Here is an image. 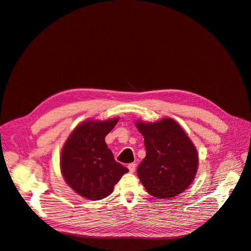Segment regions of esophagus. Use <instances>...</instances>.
I'll list each match as a JSON object with an SVG mask.
<instances>
[{"mask_svg": "<svg viewBox=\"0 0 251 251\" xmlns=\"http://www.w3.org/2000/svg\"><path fill=\"white\" fill-rule=\"evenodd\" d=\"M127 168H128V171L131 172V173H133V172H135V170H136V164H135V163L128 164V165H127Z\"/></svg>", "mask_w": 251, "mask_h": 251, "instance_id": "obj_1", "label": "esophagus"}]
</instances>
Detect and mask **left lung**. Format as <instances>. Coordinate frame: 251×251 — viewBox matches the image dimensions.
<instances>
[{
    "instance_id": "8db88e82",
    "label": "left lung",
    "mask_w": 251,
    "mask_h": 251,
    "mask_svg": "<svg viewBox=\"0 0 251 251\" xmlns=\"http://www.w3.org/2000/svg\"><path fill=\"white\" fill-rule=\"evenodd\" d=\"M144 137L146 156L137 174L147 193L157 199L173 198L194 180L198 169L197 149L175 120L136 124Z\"/></svg>"
}]
</instances>
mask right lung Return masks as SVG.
I'll list each match as a JSON object with an SVG mask.
<instances>
[{"label":"right lung","instance_id":"right-lung-1","mask_svg":"<svg viewBox=\"0 0 251 251\" xmlns=\"http://www.w3.org/2000/svg\"><path fill=\"white\" fill-rule=\"evenodd\" d=\"M117 122L118 118L85 122L74 129L64 145L61 169L66 182L89 200L109 196L119 179L128 172L114 159L105 142V137Z\"/></svg>","mask_w":251,"mask_h":251}]
</instances>
